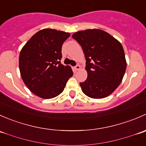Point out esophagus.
I'll list each match as a JSON object with an SVG mask.
<instances>
[{
  "label": "esophagus",
  "mask_w": 146,
  "mask_h": 146,
  "mask_svg": "<svg viewBox=\"0 0 146 146\" xmlns=\"http://www.w3.org/2000/svg\"><path fill=\"white\" fill-rule=\"evenodd\" d=\"M74 68H75V70H80V66H79V65H76V66L74 67Z\"/></svg>",
  "instance_id": "1"
}]
</instances>
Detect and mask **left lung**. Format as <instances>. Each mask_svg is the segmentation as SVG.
<instances>
[{
  "label": "left lung",
  "instance_id": "8db88e82",
  "mask_svg": "<svg viewBox=\"0 0 146 146\" xmlns=\"http://www.w3.org/2000/svg\"><path fill=\"white\" fill-rule=\"evenodd\" d=\"M81 46L86 60V80L80 82L87 96L101 99L111 95L121 82L126 68L121 44L98 29L79 31L72 35Z\"/></svg>",
  "mask_w": 146,
  "mask_h": 146
}]
</instances>
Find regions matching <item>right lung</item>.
Wrapping results in <instances>:
<instances>
[{
    "mask_svg": "<svg viewBox=\"0 0 146 146\" xmlns=\"http://www.w3.org/2000/svg\"><path fill=\"white\" fill-rule=\"evenodd\" d=\"M68 32L44 29L34 35L20 51L21 77L29 90L43 99H51L64 91L73 75L69 66L61 64V48Z\"/></svg>",
    "mask_w": 146,
    "mask_h": 146,
    "instance_id": "add662e5",
    "label": "right lung"
}]
</instances>
